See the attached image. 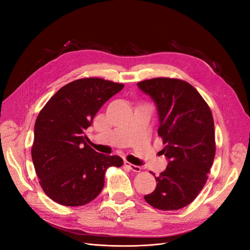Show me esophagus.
<instances>
[{
    "label": "esophagus",
    "instance_id": "1",
    "mask_svg": "<svg viewBox=\"0 0 250 250\" xmlns=\"http://www.w3.org/2000/svg\"><path fill=\"white\" fill-rule=\"evenodd\" d=\"M124 165L126 166V167L129 168L131 171H133V172H141V167H140V166H135V165L130 164V163H128V162H125Z\"/></svg>",
    "mask_w": 250,
    "mask_h": 250
}]
</instances>
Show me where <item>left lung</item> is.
Listing matches in <instances>:
<instances>
[{
	"label": "left lung",
	"instance_id": "8db88e82",
	"mask_svg": "<svg viewBox=\"0 0 250 250\" xmlns=\"http://www.w3.org/2000/svg\"><path fill=\"white\" fill-rule=\"evenodd\" d=\"M157 108L161 153L168 166L155 190L145 200L155 208L176 210L190 204L202 190L216 153L214 119L207 102L190 83L153 78L138 83Z\"/></svg>",
	"mask_w": 250,
	"mask_h": 250
}]
</instances>
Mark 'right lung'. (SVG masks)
Instances as JSON below:
<instances>
[{
  "label": "right lung",
  "mask_w": 250,
  "mask_h": 250,
  "mask_svg": "<svg viewBox=\"0 0 250 250\" xmlns=\"http://www.w3.org/2000/svg\"><path fill=\"white\" fill-rule=\"evenodd\" d=\"M124 87L100 78L62 86L41 110L34 125L32 161L43 192L65 207L84 206L104 187L108 167H121L118 155L98 153L84 130L102 105Z\"/></svg>",
  "instance_id": "right-lung-1"
}]
</instances>
